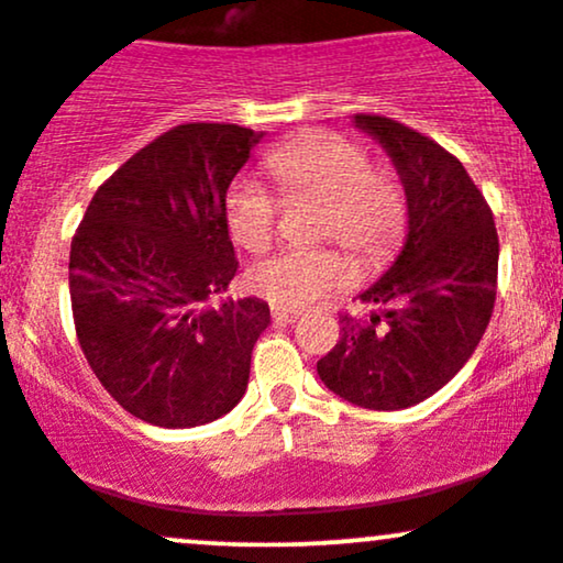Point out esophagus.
<instances>
[{"mask_svg":"<svg viewBox=\"0 0 563 563\" xmlns=\"http://www.w3.org/2000/svg\"><path fill=\"white\" fill-rule=\"evenodd\" d=\"M300 313L298 311H289V308H274V322L276 324H292L298 322Z\"/></svg>","mask_w":563,"mask_h":563,"instance_id":"esophagus-1","label":"esophagus"}]
</instances>
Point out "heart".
<instances>
[{
  "label": "heart",
  "mask_w": 563,
  "mask_h": 563,
  "mask_svg": "<svg viewBox=\"0 0 563 563\" xmlns=\"http://www.w3.org/2000/svg\"><path fill=\"white\" fill-rule=\"evenodd\" d=\"M284 201L313 198L322 203L317 239L343 246L360 271L386 265L408 225V198L395 172L373 166L362 144L346 136L306 134L282 144L265 161ZM228 222L239 244L265 252L276 239L279 198L252 177L228 187ZM246 284L279 308H306L352 284V265L332 246L287 250L252 265Z\"/></svg>",
  "instance_id": "1"
}]
</instances>
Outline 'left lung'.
Listing matches in <instances>:
<instances>
[{"label": "left lung", "mask_w": 563, "mask_h": 563, "mask_svg": "<svg viewBox=\"0 0 563 563\" xmlns=\"http://www.w3.org/2000/svg\"><path fill=\"white\" fill-rule=\"evenodd\" d=\"M354 123L395 161L408 239L395 265L360 295L378 311L341 313V338L317 371L343 400L400 410L443 389L481 343L497 300L499 235L456 155L384 114H356Z\"/></svg>", "instance_id": "8db88e82"}]
</instances>
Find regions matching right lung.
I'll return each mask as SVG.
<instances>
[{"label":"right lung","instance_id":"right-lung-1","mask_svg":"<svg viewBox=\"0 0 563 563\" xmlns=\"http://www.w3.org/2000/svg\"><path fill=\"white\" fill-rule=\"evenodd\" d=\"M260 136L174 125L96 190L71 235L77 341L114 402L147 424H209L246 391L268 303H207L239 268L225 196Z\"/></svg>","mask_w":563,"mask_h":563}]
</instances>
